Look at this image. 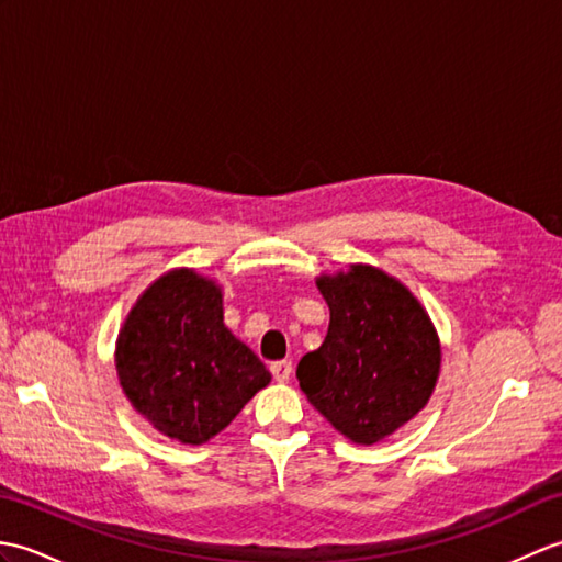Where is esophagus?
Returning a JSON list of instances; mask_svg holds the SVG:
<instances>
[{
	"instance_id": "1",
	"label": "esophagus",
	"mask_w": 562,
	"mask_h": 562,
	"mask_svg": "<svg viewBox=\"0 0 562 562\" xmlns=\"http://www.w3.org/2000/svg\"><path fill=\"white\" fill-rule=\"evenodd\" d=\"M270 374H272L274 381H280V384H284V381H290V376H292V362L290 360L272 362L270 364Z\"/></svg>"
}]
</instances>
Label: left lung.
I'll list each match as a JSON object with an SVG mask.
<instances>
[{"label": "left lung", "mask_w": 562, "mask_h": 562, "mask_svg": "<svg viewBox=\"0 0 562 562\" xmlns=\"http://www.w3.org/2000/svg\"><path fill=\"white\" fill-rule=\"evenodd\" d=\"M326 340L296 379L308 403L357 445H374L423 411L439 374V340L420 302L372 266L318 278Z\"/></svg>", "instance_id": "left-lung-1"}]
</instances>
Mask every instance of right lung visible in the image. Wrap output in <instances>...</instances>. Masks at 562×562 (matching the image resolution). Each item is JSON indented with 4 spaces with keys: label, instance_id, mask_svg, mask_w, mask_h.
<instances>
[{
    "label": "right lung",
    "instance_id": "obj_1",
    "mask_svg": "<svg viewBox=\"0 0 562 562\" xmlns=\"http://www.w3.org/2000/svg\"><path fill=\"white\" fill-rule=\"evenodd\" d=\"M222 292L193 270L166 272L121 330L115 369L135 411L183 445L229 425L270 372L222 321Z\"/></svg>",
    "mask_w": 562,
    "mask_h": 562
}]
</instances>
